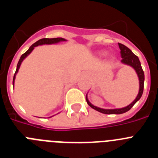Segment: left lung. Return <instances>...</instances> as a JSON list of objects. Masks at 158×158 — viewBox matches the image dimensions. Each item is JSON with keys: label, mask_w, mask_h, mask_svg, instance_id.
<instances>
[{"label": "left lung", "mask_w": 158, "mask_h": 158, "mask_svg": "<svg viewBox=\"0 0 158 158\" xmlns=\"http://www.w3.org/2000/svg\"><path fill=\"white\" fill-rule=\"evenodd\" d=\"M119 49H120V54L121 57H122V60L121 62L124 64H127L128 65H131V67H133L134 69L136 71L137 74L139 76V94L137 96L136 99L134 100L132 103H131L130 105L127 106L125 107H123V108H118V109H103V108H100V107H97L96 106L93 105V104L89 101L87 98V96H86V101H87L88 104H89L92 108L96 110V111H100L101 113H104V114H107V115H111V114H123V113H125L127 111H129L131 107H133L136 102L138 100H140V98L142 97V95L143 93V89H144V80H145V76H144V72H143V69L142 68V65H141V62L139 61L138 56H136L135 54H134L132 51L128 48L127 47H126L125 45L122 44V43H118Z\"/></svg>", "instance_id": "8db88e82"}]
</instances>
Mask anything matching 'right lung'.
Here are the masks:
<instances>
[{
	"label": "right lung",
	"instance_id": "obj_1",
	"mask_svg": "<svg viewBox=\"0 0 158 158\" xmlns=\"http://www.w3.org/2000/svg\"><path fill=\"white\" fill-rule=\"evenodd\" d=\"M61 41H65V40H64V39H62V38H54V39H47V38H44V39H41V40H38L36 43H35L34 44H32V45L29 47L28 50H27L24 54H22L20 58H19V62H18V64H17V66H16V73H15V74H14V77H13L12 85H14V81H15V78H16V74L17 73L18 70H19L20 64H21V62H23V60L24 59V58H26V57H27L32 51H33V49L35 48V47H37V46L39 45H43V44H53V43H58V42H61Z\"/></svg>",
	"mask_w": 158,
	"mask_h": 158
}]
</instances>
